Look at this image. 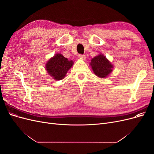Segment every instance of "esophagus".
<instances>
[{
  "instance_id": "esophagus-1",
  "label": "esophagus",
  "mask_w": 154,
  "mask_h": 154,
  "mask_svg": "<svg viewBox=\"0 0 154 154\" xmlns=\"http://www.w3.org/2000/svg\"><path fill=\"white\" fill-rule=\"evenodd\" d=\"M78 57L80 59H83V60H85L86 58L85 55H84V54H79Z\"/></svg>"
}]
</instances>
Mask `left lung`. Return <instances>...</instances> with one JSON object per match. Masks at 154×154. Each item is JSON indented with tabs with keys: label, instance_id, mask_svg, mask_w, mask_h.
<instances>
[{
	"label": "left lung",
	"instance_id": "left-lung-1",
	"mask_svg": "<svg viewBox=\"0 0 154 154\" xmlns=\"http://www.w3.org/2000/svg\"><path fill=\"white\" fill-rule=\"evenodd\" d=\"M90 64L94 74L100 78H105L112 71V65L103 54L92 58Z\"/></svg>",
	"mask_w": 154,
	"mask_h": 154
}]
</instances>
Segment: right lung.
Instances as JSON below:
<instances>
[{"label":"right lung","instance_id":"1","mask_svg":"<svg viewBox=\"0 0 154 154\" xmlns=\"http://www.w3.org/2000/svg\"><path fill=\"white\" fill-rule=\"evenodd\" d=\"M72 61H69L61 54H57L51 58L45 66L46 70L56 80L63 79L68 70L72 66Z\"/></svg>","mask_w":154,"mask_h":154}]
</instances>
